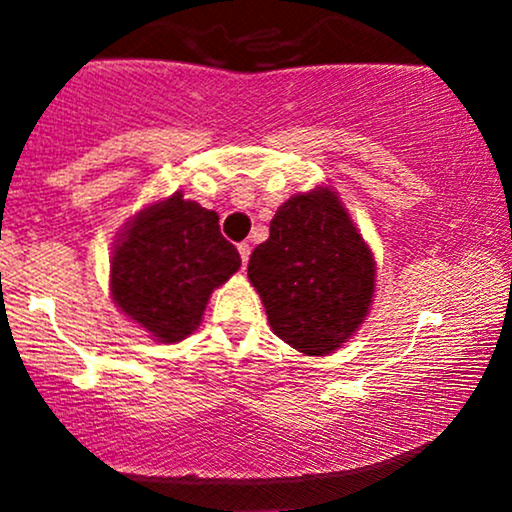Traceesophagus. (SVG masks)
<instances>
[{
    "label": "esophagus",
    "mask_w": 512,
    "mask_h": 512,
    "mask_svg": "<svg viewBox=\"0 0 512 512\" xmlns=\"http://www.w3.org/2000/svg\"><path fill=\"white\" fill-rule=\"evenodd\" d=\"M238 252H240V260H243V267H245V264H248V260H250V245L248 243H240L238 245Z\"/></svg>",
    "instance_id": "34e87169"
}]
</instances>
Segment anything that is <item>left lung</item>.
<instances>
[{"label":"left lung","instance_id":"1","mask_svg":"<svg viewBox=\"0 0 512 512\" xmlns=\"http://www.w3.org/2000/svg\"><path fill=\"white\" fill-rule=\"evenodd\" d=\"M248 279L274 334L308 356L337 351L368 315L375 262L330 187L293 195L250 255Z\"/></svg>","mask_w":512,"mask_h":512}]
</instances>
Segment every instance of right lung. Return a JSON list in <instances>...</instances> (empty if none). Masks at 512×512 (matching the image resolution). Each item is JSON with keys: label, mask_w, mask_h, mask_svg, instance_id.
I'll return each mask as SVG.
<instances>
[{"label": "right lung", "mask_w": 512, "mask_h": 512, "mask_svg": "<svg viewBox=\"0 0 512 512\" xmlns=\"http://www.w3.org/2000/svg\"><path fill=\"white\" fill-rule=\"evenodd\" d=\"M240 267L219 214L175 192L139 211L115 243L110 291L117 308L163 344L197 330L211 291Z\"/></svg>", "instance_id": "right-lung-1"}]
</instances>
